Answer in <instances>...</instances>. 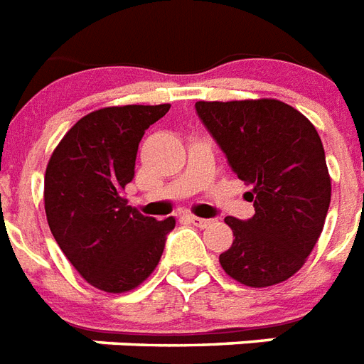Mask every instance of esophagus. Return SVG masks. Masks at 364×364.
<instances>
[{"mask_svg":"<svg viewBox=\"0 0 364 364\" xmlns=\"http://www.w3.org/2000/svg\"><path fill=\"white\" fill-rule=\"evenodd\" d=\"M188 220H190L196 228H206V225L210 223V220H205V218H197V216H188Z\"/></svg>","mask_w":364,"mask_h":364,"instance_id":"1","label":"esophagus"}]
</instances>
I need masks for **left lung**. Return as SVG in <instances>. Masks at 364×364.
Instances as JSON below:
<instances>
[{"label":"left lung","instance_id":"obj_1","mask_svg":"<svg viewBox=\"0 0 364 364\" xmlns=\"http://www.w3.org/2000/svg\"><path fill=\"white\" fill-rule=\"evenodd\" d=\"M197 114L231 168L252 186L248 222L228 216L232 244L220 255L225 274L248 287L291 278L318 242L331 203L325 150L306 116L284 101H197Z\"/></svg>","mask_w":364,"mask_h":364}]
</instances>
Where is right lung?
Returning a JSON list of instances; mask_svg holds the SVG:
<instances>
[{"mask_svg": "<svg viewBox=\"0 0 364 364\" xmlns=\"http://www.w3.org/2000/svg\"><path fill=\"white\" fill-rule=\"evenodd\" d=\"M171 105L105 107L82 116L45 173L46 222L77 272L105 293L139 287L158 267L173 216L158 222L127 205L139 142Z\"/></svg>", "mask_w": 364, "mask_h": 364, "instance_id": "add662e5", "label": "right lung"}]
</instances>
